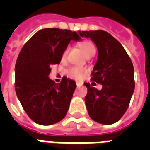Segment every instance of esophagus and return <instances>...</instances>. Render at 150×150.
I'll return each instance as SVG.
<instances>
[{"mask_svg":"<svg viewBox=\"0 0 150 150\" xmlns=\"http://www.w3.org/2000/svg\"><path fill=\"white\" fill-rule=\"evenodd\" d=\"M76 86H77V88H79V87H81L82 83H76Z\"/></svg>","mask_w":150,"mask_h":150,"instance_id":"34e87169","label":"esophagus"}]
</instances>
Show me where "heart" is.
I'll use <instances>...</instances> for the list:
<instances>
[{
    "instance_id": "obj_1",
    "label": "heart",
    "mask_w": 150,
    "mask_h": 150,
    "mask_svg": "<svg viewBox=\"0 0 150 150\" xmlns=\"http://www.w3.org/2000/svg\"><path fill=\"white\" fill-rule=\"evenodd\" d=\"M79 46L80 49L84 53V54L87 57L91 55L92 54H95L96 52V48L93 43L90 41H83L79 44ZM68 53V48H66L62 53V59H65ZM67 75H68L70 78L74 79L76 80H80L84 77V75L88 73V70L84 67H75L72 66L70 67L69 68L67 69L66 71Z\"/></svg>"
}]
</instances>
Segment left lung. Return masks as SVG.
<instances>
[{
  "label": "left lung",
  "instance_id": "obj_1",
  "mask_svg": "<svg viewBox=\"0 0 150 150\" xmlns=\"http://www.w3.org/2000/svg\"><path fill=\"white\" fill-rule=\"evenodd\" d=\"M90 38L98 49V60L91 72V85H102L98 90L85 83L88 93L85 103L91 119L103 125L117 122L129 108L134 91V68L122 45L104 30L79 31Z\"/></svg>",
  "mask_w": 150,
  "mask_h": 150
}]
</instances>
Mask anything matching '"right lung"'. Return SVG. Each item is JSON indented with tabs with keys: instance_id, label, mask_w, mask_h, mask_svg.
Masks as SVG:
<instances>
[{
	"instance_id": "add662e5",
	"label": "right lung",
	"mask_w": 150,
	"mask_h": 150,
	"mask_svg": "<svg viewBox=\"0 0 150 150\" xmlns=\"http://www.w3.org/2000/svg\"><path fill=\"white\" fill-rule=\"evenodd\" d=\"M79 39L76 32L46 28L34 34L20 51L15 65V90L25 112L38 125L59 122L68 111L75 82L64 76L55 83L48 75L51 65L60 63L70 41Z\"/></svg>"
}]
</instances>
